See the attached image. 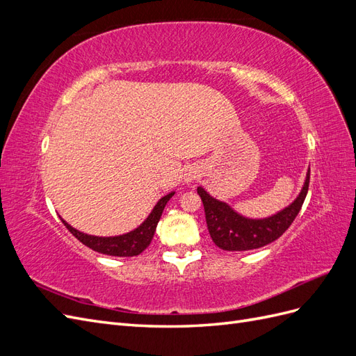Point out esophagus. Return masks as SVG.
Masks as SVG:
<instances>
[{"mask_svg": "<svg viewBox=\"0 0 356 356\" xmlns=\"http://www.w3.org/2000/svg\"><path fill=\"white\" fill-rule=\"evenodd\" d=\"M196 170H193V169H188L186 174H184V179H186V182H191V181H195L196 179Z\"/></svg>", "mask_w": 356, "mask_h": 356, "instance_id": "1", "label": "esophagus"}]
</instances>
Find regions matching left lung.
I'll return each instance as SVG.
<instances>
[{
    "instance_id": "1",
    "label": "left lung",
    "mask_w": 356,
    "mask_h": 356,
    "mask_svg": "<svg viewBox=\"0 0 356 356\" xmlns=\"http://www.w3.org/2000/svg\"><path fill=\"white\" fill-rule=\"evenodd\" d=\"M309 179L310 168L307 169L305 186L297 199L272 217L258 220L243 217L225 202L213 199L207 190L197 187L213 243L224 251H248L257 250L281 238L303 207L309 190Z\"/></svg>"
}]
</instances>
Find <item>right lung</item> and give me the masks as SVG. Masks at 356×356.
Returning a JSON list of instances; mask_svg holds the SVG:
<instances>
[{
  "label": "right lung",
  "mask_w": 356,
  "mask_h": 356,
  "mask_svg": "<svg viewBox=\"0 0 356 356\" xmlns=\"http://www.w3.org/2000/svg\"><path fill=\"white\" fill-rule=\"evenodd\" d=\"M175 193L172 191L169 195L161 197L157 204L154 207V209L152 211V213L148 215L147 220L136 227L135 230L129 232L126 234H120V236H110V238H99V236H92V234H86L81 233L79 230H75L74 227L65 221L62 220V222L65 224V227L77 238L83 245L89 246L90 250L101 252L105 255H113V257H134L141 254L145 248L152 243V239L154 236L157 222L161 217V212H163L166 203L169 202V199L174 196Z\"/></svg>",
  "instance_id": "right-lung-1"
}]
</instances>
